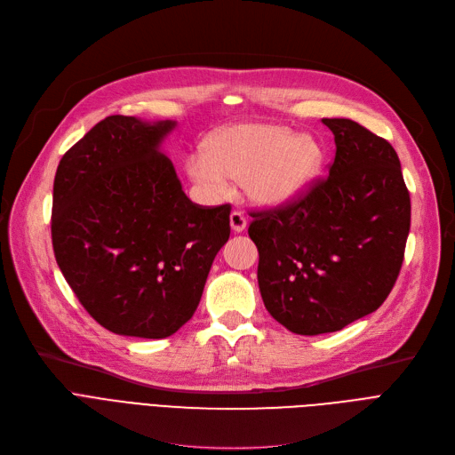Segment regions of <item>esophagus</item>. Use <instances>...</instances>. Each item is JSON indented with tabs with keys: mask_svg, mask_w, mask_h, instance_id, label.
<instances>
[{
	"mask_svg": "<svg viewBox=\"0 0 455 455\" xmlns=\"http://www.w3.org/2000/svg\"><path fill=\"white\" fill-rule=\"evenodd\" d=\"M230 227H232L234 232H243L247 228V218H245L242 212L234 210L230 213Z\"/></svg>",
	"mask_w": 455,
	"mask_h": 455,
	"instance_id": "obj_1",
	"label": "esophagus"
}]
</instances>
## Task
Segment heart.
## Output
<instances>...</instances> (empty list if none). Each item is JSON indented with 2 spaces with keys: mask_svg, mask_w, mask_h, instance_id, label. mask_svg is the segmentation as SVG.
Instances as JSON below:
<instances>
[{
  "mask_svg": "<svg viewBox=\"0 0 455 455\" xmlns=\"http://www.w3.org/2000/svg\"><path fill=\"white\" fill-rule=\"evenodd\" d=\"M324 164L321 141L288 125L247 122L221 129L204 141V151L191 155L186 175L206 196L228 194V179L242 180L247 196L259 206H283L302 197Z\"/></svg>",
  "mask_w": 455,
  "mask_h": 455,
  "instance_id": "1",
  "label": "heart"
}]
</instances>
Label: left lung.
Masks as SVG:
<instances>
[{"label": "left lung", "mask_w": 455, "mask_h": 455, "mask_svg": "<svg viewBox=\"0 0 455 455\" xmlns=\"http://www.w3.org/2000/svg\"><path fill=\"white\" fill-rule=\"evenodd\" d=\"M336 158L302 197L254 212L258 285L267 312L300 336L338 331L384 304L398 278L411 201L391 143L324 117Z\"/></svg>", "instance_id": "left-lung-1"}]
</instances>
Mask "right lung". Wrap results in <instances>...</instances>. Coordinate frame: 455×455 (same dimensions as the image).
<instances>
[{
    "mask_svg": "<svg viewBox=\"0 0 455 455\" xmlns=\"http://www.w3.org/2000/svg\"><path fill=\"white\" fill-rule=\"evenodd\" d=\"M175 125L108 116L57 167V264L86 312L119 336H173L230 235V204L191 203L160 151Z\"/></svg>",
    "mask_w": 455,
    "mask_h": 455,
    "instance_id": "add662e5",
    "label": "right lung"
}]
</instances>
